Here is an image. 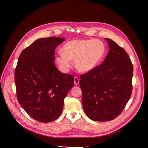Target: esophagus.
<instances>
[{
	"label": "esophagus",
	"mask_w": 148,
	"mask_h": 148,
	"mask_svg": "<svg viewBox=\"0 0 148 148\" xmlns=\"http://www.w3.org/2000/svg\"><path fill=\"white\" fill-rule=\"evenodd\" d=\"M74 80V84L75 86H78V84H79V79L77 77H75Z\"/></svg>",
	"instance_id": "34e87169"
}]
</instances>
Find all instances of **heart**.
Segmentation results:
<instances>
[{"instance_id":"1","label":"heart","mask_w":148,"mask_h":148,"mask_svg":"<svg viewBox=\"0 0 148 148\" xmlns=\"http://www.w3.org/2000/svg\"><path fill=\"white\" fill-rule=\"evenodd\" d=\"M62 52L58 53L56 62L64 72H68L74 59L76 68L87 73L95 69L104 58L106 48L99 39L72 40L64 44Z\"/></svg>"}]
</instances>
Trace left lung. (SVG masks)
<instances>
[{"instance_id":"obj_1","label":"left lung","mask_w":148,"mask_h":148,"mask_svg":"<svg viewBox=\"0 0 148 148\" xmlns=\"http://www.w3.org/2000/svg\"><path fill=\"white\" fill-rule=\"evenodd\" d=\"M103 64L80 76L83 109L92 120L110 121L123 111L132 91L133 67L125 50L109 38Z\"/></svg>"}]
</instances>
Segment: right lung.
Instances as JSON below:
<instances>
[{
  "label": "right lung",
  "instance_id": "obj_1",
  "mask_svg": "<svg viewBox=\"0 0 148 148\" xmlns=\"http://www.w3.org/2000/svg\"><path fill=\"white\" fill-rule=\"evenodd\" d=\"M64 38L36 39L24 49L15 70L17 99L31 117L47 123L62 112L64 99L74 86V77L60 72L55 65V49Z\"/></svg>",
  "mask_w": 148,
  "mask_h": 148
}]
</instances>
